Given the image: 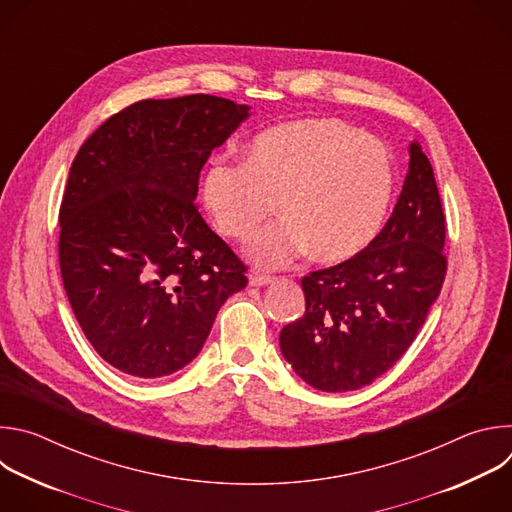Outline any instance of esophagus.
Returning a JSON list of instances; mask_svg holds the SVG:
<instances>
[{"instance_id": "esophagus-1", "label": "esophagus", "mask_w": 512, "mask_h": 512, "mask_svg": "<svg viewBox=\"0 0 512 512\" xmlns=\"http://www.w3.org/2000/svg\"><path fill=\"white\" fill-rule=\"evenodd\" d=\"M271 281H273V275H265V273H253L251 279H249V283L255 285V287L267 285V283H271Z\"/></svg>"}]
</instances>
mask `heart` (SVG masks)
<instances>
[{
    "mask_svg": "<svg viewBox=\"0 0 512 512\" xmlns=\"http://www.w3.org/2000/svg\"><path fill=\"white\" fill-rule=\"evenodd\" d=\"M393 184L381 141L336 119H298L259 133L243 164L212 162L202 198L216 229L239 243L259 231L277 202L283 221L249 245L265 267L306 249L316 261L338 263L379 235Z\"/></svg>",
    "mask_w": 512,
    "mask_h": 512,
    "instance_id": "obj_1",
    "label": "heart"
}]
</instances>
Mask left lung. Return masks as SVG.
<instances>
[{
    "mask_svg": "<svg viewBox=\"0 0 512 512\" xmlns=\"http://www.w3.org/2000/svg\"><path fill=\"white\" fill-rule=\"evenodd\" d=\"M446 216L417 141L383 231L354 257L302 277L306 312L283 326L285 360L318 391L371 385L405 354L446 279Z\"/></svg>",
    "mask_w": 512,
    "mask_h": 512,
    "instance_id": "obj_1",
    "label": "left lung"
}]
</instances>
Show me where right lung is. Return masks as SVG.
<instances>
[{
	"label": "right lung",
	"instance_id": "obj_1",
	"mask_svg": "<svg viewBox=\"0 0 512 512\" xmlns=\"http://www.w3.org/2000/svg\"><path fill=\"white\" fill-rule=\"evenodd\" d=\"M249 117L223 97L145 99L95 129L70 166L58 263L87 340L111 367L162 379L200 352L247 267L194 198L212 150Z\"/></svg>",
	"mask_w": 512,
	"mask_h": 512
}]
</instances>
